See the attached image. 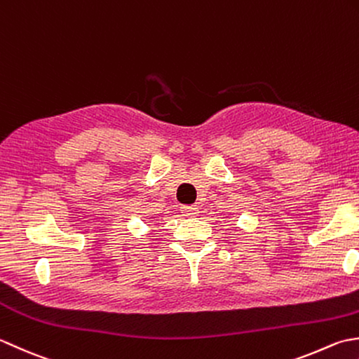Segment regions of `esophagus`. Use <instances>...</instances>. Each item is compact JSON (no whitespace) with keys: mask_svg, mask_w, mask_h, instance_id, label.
<instances>
[{"mask_svg":"<svg viewBox=\"0 0 359 359\" xmlns=\"http://www.w3.org/2000/svg\"><path fill=\"white\" fill-rule=\"evenodd\" d=\"M181 210L189 217H195L196 214H198V208H196V206H182Z\"/></svg>","mask_w":359,"mask_h":359,"instance_id":"1","label":"esophagus"}]
</instances>
